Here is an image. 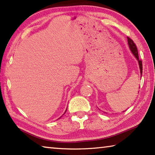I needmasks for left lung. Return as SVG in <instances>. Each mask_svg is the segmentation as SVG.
I'll use <instances>...</instances> for the list:
<instances>
[{
    "label": "left lung",
    "mask_w": 155,
    "mask_h": 155,
    "mask_svg": "<svg viewBox=\"0 0 155 155\" xmlns=\"http://www.w3.org/2000/svg\"><path fill=\"white\" fill-rule=\"evenodd\" d=\"M127 39H128V46H129V48L131 51V52H133V54H134L135 58L137 59V61H138L139 65H140L141 77V75H142V61H141V60L139 59V55H138V51H137V46H136L135 44L133 42V41L131 40L130 38H127Z\"/></svg>",
    "instance_id": "left-lung-1"
}]
</instances>
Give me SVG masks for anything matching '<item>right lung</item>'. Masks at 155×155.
I'll return each instance as SVG.
<instances>
[{
    "label": "right lung",
    "instance_id": "obj_1",
    "mask_svg": "<svg viewBox=\"0 0 155 155\" xmlns=\"http://www.w3.org/2000/svg\"><path fill=\"white\" fill-rule=\"evenodd\" d=\"M66 110H67V109H66Z\"/></svg>",
    "mask_w": 155,
    "mask_h": 155
}]
</instances>
